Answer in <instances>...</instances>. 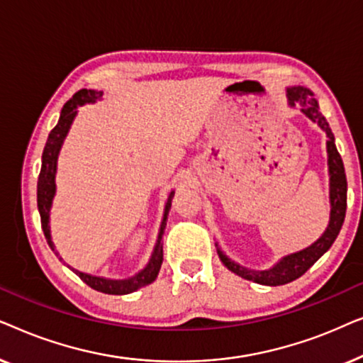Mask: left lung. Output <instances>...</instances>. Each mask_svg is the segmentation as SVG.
Listing matches in <instances>:
<instances>
[{
  "mask_svg": "<svg viewBox=\"0 0 363 363\" xmlns=\"http://www.w3.org/2000/svg\"><path fill=\"white\" fill-rule=\"evenodd\" d=\"M287 97H289L291 106L299 104L301 111L311 118L312 122L319 123V127L327 133V153H329V173H330V223L327 226L324 235L317 240L314 245L306 247L299 252L289 255L277 262L272 269L267 271H251L246 269L240 264H236L235 261L228 259L223 252L218 250V256L223 264L228 269L235 272V274L245 277L247 281L257 282V284L264 286H282L287 282L296 281L297 277H301L329 247L334 245L337 235H339L342 225H344L345 210H347V178L344 170V162H342L340 153L337 152L335 147V138L332 133L329 123H327L325 117L322 116L319 111V104L312 92L306 87H289L287 89Z\"/></svg>",
  "mask_w": 363,
  "mask_h": 363,
  "instance_id": "left-lung-1",
  "label": "left lung"
}]
</instances>
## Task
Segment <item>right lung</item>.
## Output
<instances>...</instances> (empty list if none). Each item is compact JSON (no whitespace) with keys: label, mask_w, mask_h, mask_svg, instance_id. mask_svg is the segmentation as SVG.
<instances>
[{"label":"right lung","mask_w":363,"mask_h":363,"mask_svg":"<svg viewBox=\"0 0 363 363\" xmlns=\"http://www.w3.org/2000/svg\"><path fill=\"white\" fill-rule=\"evenodd\" d=\"M99 97H102V92L91 91V89H81V91L74 94V96L69 99L66 104H64L57 125L52 128L51 133H49L46 147H44L43 165H41V172H39V178H38V208H39V215H41V225H43L44 236H46V240L52 251H54V245L51 241V235H49V210H51L52 196H54V191H56L54 177H56V162H57L59 148H61V145H62L64 137L67 135L69 127H71L74 117H76L77 106H84V104H89V102H96V99H99ZM173 195H175V191H172L170 196H168V201L165 206V216H163L160 233H158L155 251H153L152 259L147 264L145 269L140 271L133 277H128V279H122V281L104 279V277L84 274V272H79L76 269H72V271L76 272V274L81 277V279L86 282L89 287H92V289H96L99 292H104V294H113V296L130 294V292L140 289V287L150 284V282L155 281L158 276V271H160V267H162V261H163L162 235H163V230H165L167 215H168V211H170Z\"/></svg>","instance_id":"1"}]
</instances>
